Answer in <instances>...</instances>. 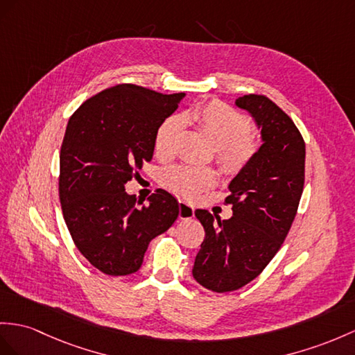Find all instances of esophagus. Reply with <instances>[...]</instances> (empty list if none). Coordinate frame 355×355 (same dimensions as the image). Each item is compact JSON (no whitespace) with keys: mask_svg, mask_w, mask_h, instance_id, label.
Here are the masks:
<instances>
[{"mask_svg":"<svg viewBox=\"0 0 355 355\" xmlns=\"http://www.w3.org/2000/svg\"><path fill=\"white\" fill-rule=\"evenodd\" d=\"M194 217V207L185 200H179V218L188 220Z\"/></svg>","mask_w":355,"mask_h":355,"instance_id":"esophagus-1","label":"esophagus"}]
</instances>
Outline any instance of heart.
Masks as SVG:
<instances>
[{"label":"heart","instance_id":"heart-1","mask_svg":"<svg viewBox=\"0 0 355 355\" xmlns=\"http://www.w3.org/2000/svg\"><path fill=\"white\" fill-rule=\"evenodd\" d=\"M184 122L198 128L215 149L217 161L224 173L235 175L243 170L256 152L248 119L220 101H211L184 112L182 116L164 119L155 132V153L161 159L170 158L176 150L178 138ZM161 182L171 191L184 197H194L215 184V175L209 168L175 166L161 173Z\"/></svg>","mask_w":355,"mask_h":355}]
</instances>
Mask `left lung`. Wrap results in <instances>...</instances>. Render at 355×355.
Returning <instances> with one entry per match:
<instances>
[{"label":"left lung","instance_id":"1","mask_svg":"<svg viewBox=\"0 0 355 355\" xmlns=\"http://www.w3.org/2000/svg\"><path fill=\"white\" fill-rule=\"evenodd\" d=\"M235 105L253 117L262 144L230 180L226 203L232 205V217L194 212L205 239L193 277L218 293L245 286L271 262L295 218L304 187L306 144L291 117L261 94L241 96Z\"/></svg>","mask_w":355,"mask_h":355}]
</instances>
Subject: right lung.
Segmentation results:
<instances>
[{
    "mask_svg": "<svg viewBox=\"0 0 355 355\" xmlns=\"http://www.w3.org/2000/svg\"><path fill=\"white\" fill-rule=\"evenodd\" d=\"M184 98L120 84L94 94L69 119L60 202L76 248L103 274L137 272L150 241L179 217V203L166 189L137 206L125 185L152 159L155 132Z\"/></svg>",
    "mask_w": 355,
    "mask_h": 355,
    "instance_id": "obj_1",
    "label": "right lung"
}]
</instances>
